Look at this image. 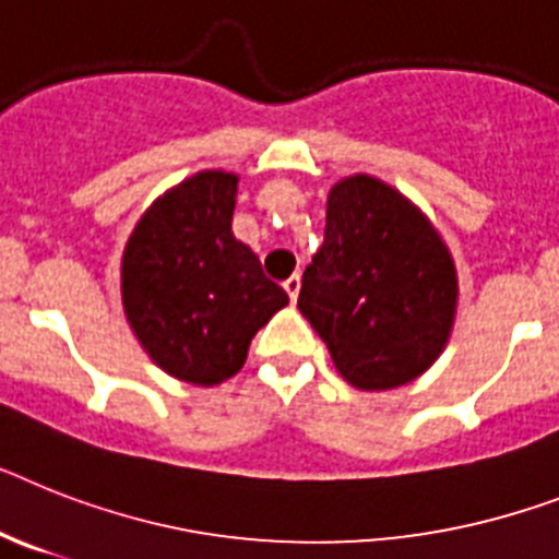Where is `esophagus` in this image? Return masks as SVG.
I'll return each instance as SVG.
<instances>
[{
    "instance_id": "1",
    "label": "esophagus",
    "mask_w": 559,
    "mask_h": 559,
    "mask_svg": "<svg viewBox=\"0 0 559 559\" xmlns=\"http://www.w3.org/2000/svg\"><path fill=\"white\" fill-rule=\"evenodd\" d=\"M283 285H285V290H288L290 302H297V297H299V288H302V276H299V274L288 276V280H285Z\"/></svg>"
}]
</instances>
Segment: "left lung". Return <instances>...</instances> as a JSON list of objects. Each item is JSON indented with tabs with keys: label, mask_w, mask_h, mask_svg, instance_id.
Segmentation results:
<instances>
[{
	"label": "left lung",
	"mask_w": 559,
	"mask_h": 559,
	"mask_svg": "<svg viewBox=\"0 0 559 559\" xmlns=\"http://www.w3.org/2000/svg\"><path fill=\"white\" fill-rule=\"evenodd\" d=\"M456 297L449 246L405 193L368 174L331 188L297 306L348 385L391 391L426 373L449 345Z\"/></svg>",
	"instance_id": "8db88e82"
}]
</instances>
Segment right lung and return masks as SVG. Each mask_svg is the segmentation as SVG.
Segmentation results:
<instances>
[{"instance_id": "add662e5", "label": "right lung", "mask_w": 559, "mask_h": 559, "mask_svg": "<svg viewBox=\"0 0 559 559\" xmlns=\"http://www.w3.org/2000/svg\"><path fill=\"white\" fill-rule=\"evenodd\" d=\"M237 174L200 170L151 202L122 251V308L165 373L219 385L246 366L253 334L288 306L230 230Z\"/></svg>"}]
</instances>
